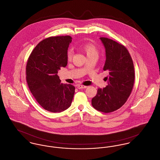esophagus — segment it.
<instances>
[{
    "mask_svg": "<svg viewBox=\"0 0 160 160\" xmlns=\"http://www.w3.org/2000/svg\"><path fill=\"white\" fill-rule=\"evenodd\" d=\"M77 88L78 89H85V88H87V86L82 85H77Z\"/></svg>",
    "mask_w": 160,
    "mask_h": 160,
    "instance_id": "obj_1",
    "label": "esophagus"
}]
</instances>
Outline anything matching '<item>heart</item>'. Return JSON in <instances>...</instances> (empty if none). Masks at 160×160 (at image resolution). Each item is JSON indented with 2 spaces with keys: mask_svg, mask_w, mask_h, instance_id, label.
I'll return each mask as SVG.
<instances>
[{
  "mask_svg": "<svg viewBox=\"0 0 160 160\" xmlns=\"http://www.w3.org/2000/svg\"><path fill=\"white\" fill-rule=\"evenodd\" d=\"M80 49L85 53H86L87 57H89L93 55H98V48L92 43L87 42L82 44L80 46ZM72 51L71 50H69L67 53V58L68 60H71L72 59Z\"/></svg>",
  "mask_w": 160,
  "mask_h": 160,
  "instance_id": "heart-1",
  "label": "heart"
}]
</instances>
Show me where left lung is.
<instances>
[{
    "instance_id": "1",
    "label": "left lung",
    "mask_w": 160,
    "mask_h": 160,
    "mask_svg": "<svg viewBox=\"0 0 160 160\" xmlns=\"http://www.w3.org/2000/svg\"><path fill=\"white\" fill-rule=\"evenodd\" d=\"M105 49L104 71H109L105 77L108 85L98 88L92 98V107L103 112H111L120 108L126 102L132 91L135 70L132 57L123 45L107 38H100Z\"/></svg>"
}]
</instances>
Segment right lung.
<instances>
[{
	"label": "right lung",
	"mask_w": 160,
	"mask_h": 160,
	"mask_svg": "<svg viewBox=\"0 0 160 160\" xmlns=\"http://www.w3.org/2000/svg\"><path fill=\"white\" fill-rule=\"evenodd\" d=\"M70 36L50 37L41 41L31 53L26 66L27 82L38 103L46 110L60 112L71 105L75 87L62 84L58 75L68 64Z\"/></svg>",
	"instance_id": "right-lung-1"
}]
</instances>
